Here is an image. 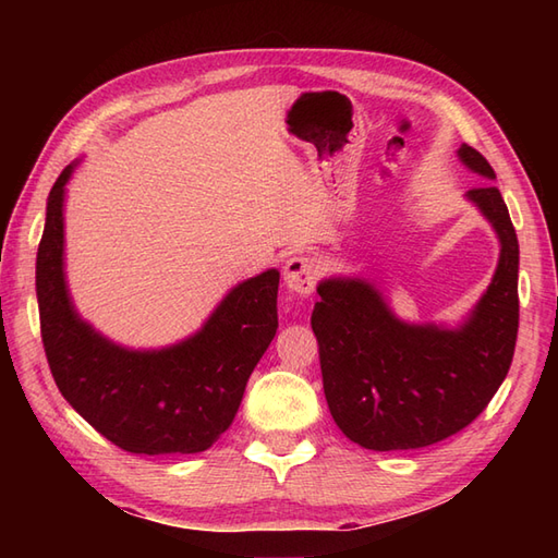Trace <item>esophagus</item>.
<instances>
[{"label":"esophagus","mask_w":558,"mask_h":558,"mask_svg":"<svg viewBox=\"0 0 558 558\" xmlns=\"http://www.w3.org/2000/svg\"><path fill=\"white\" fill-rule=\"evenodd\" d=\"M282 278H286V288L290 292L300 294V298H310L318 278L316 260L304 254H294L292 258H288L286 268H282Z\"/></svg>","instance_id":"34e87169"}]
</instances>
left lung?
I'll list each match as a JSON object with an SVG mask.
<instances>
[{"label":"left lung","mask_w":558,"mask_h":558,"mask_svg":"<svg viewBox=\"0 0 558 558\" xmlns=\"http://www.w3.org/2000/svg\"><path fill=\"white\" fill-rule=\"evenodd\" d=\"M458 158L494 182L482 153ZM499 236L487 292L458 326L410 324L364 278L318 282L312 328L328 410L350 441L369 450L424 448L458 434L489 405L513 362L518 338V236L494 184L465 192Z\"/></svg>","instance_id":"obj_1"}]
</instances>
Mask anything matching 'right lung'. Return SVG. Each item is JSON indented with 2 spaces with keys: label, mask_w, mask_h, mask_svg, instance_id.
I'll list each match as a JSON object with an SVG mask.
<instances>
[{
  "label": "right lung",
  "mask_w": 558,
  "mask_h": 558,
  "mask_svg": "<svg viewBox=\"0 0 558 558\" xmlns=\"http://www.w3.org/2000/svg\"><path fill=\"white\" fill-rule=\"evenodd\" d=\"M76 162L47 196L35 260L43 345L57 388L93 429L129 453H201L232 424L254 366L278 330L280 272L234 286L194 336L158 350L105 338L71 302L64 196Z\"/></svg>",
  "instance_id": "add662e5"
}]
</instances>
